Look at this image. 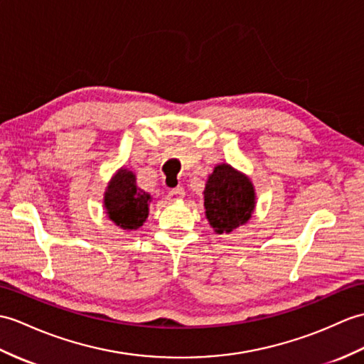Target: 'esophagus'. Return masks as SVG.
<instances>
[{"instance_id": "esophagus-1", "label": "esophagus", "mask_w": 364, "mask_h": 364, "mask_svg": "<svg viewBox=\"0 0 364 364\" xmlns=\"http://www.w3.org/2000/svg\"><path fill=\"white\" fill-rule=\"evenodd\" d=\"M168 200L171 201H176V200H181L184 197V189L181 188V186H178V188H173L168 191Z\"/></svg>"}]
</instances>
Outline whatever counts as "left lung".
Segmentation results:
<instances>
[{
    "instance_id": "obj_1",
    "label": "left lung",
    "mask_w": 364,
    "mask_h": 364,
    "mask_svg": "<svg viewBox=\"0 0 364 364\" xmlns=\"http://www.w3.org/2000/svg\"><path fill=\"white\" fill-rule=\"evenodd\" d=\"M203 193L206 217L217 234L231 232L247 223L255 209L256 196L251 181L228 164L214 168Z\"/></svg>"
}]
</instances>
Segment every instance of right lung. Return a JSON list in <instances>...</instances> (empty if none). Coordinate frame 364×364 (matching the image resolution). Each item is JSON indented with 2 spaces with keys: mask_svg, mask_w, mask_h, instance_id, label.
Instances as JSON below:
<instances>
[{
  "mask_svg": "<svg viewBox=\"0 0 364 364\" xmlns=\"http://www.w3.org/2000/svg\"><path fill=\"white\" fill-rule=\"evenodd\" d=\"M150 196L138 189L136 178L127 168H121L105 192V209L122 230H138L149 215Z\"/></svg>",
  "mask_w": 364,
  "mask_h": 364,
  "instance_id": "right-lung-1",
  "label": "right lung"
}]
</instances>
